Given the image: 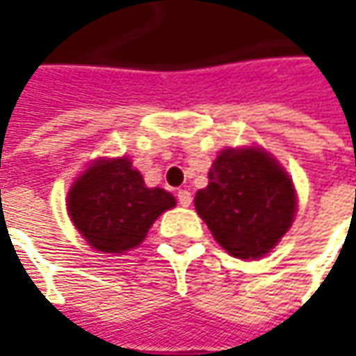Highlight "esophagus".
Returning <instances> with one entry per match:
<instances>
[{
	"instance_id": "esophagus-1",
	"label": "esophagus",
	"mask_w": 356,
	"mask_h": 356,
	"mask_svg": "<svg viewBox=\"0 0 356 356\" xmlns=\"http://www.w3.org/2000/svg\"><path fill=\"white\" fill-rule=\"evenodd\" d=\"M178 202H180V206L188 208L192 204V194L188 190H178Z\"/></svg>"
}]
</instances>
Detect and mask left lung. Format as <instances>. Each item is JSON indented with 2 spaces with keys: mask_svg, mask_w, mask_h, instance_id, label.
Wrapping results in <instances>:
<instances>
[{
  "mask_svg": "<svg viewBox=\"0 0 356 356\" xmlns=\"http://www.w3.org/2000/svg\"><path fill=\"white\" fill-rule=\"evenodd\" d=\"M208 178L194 206L216 241L239 259L271 252L297 212L293 182L280 162L264 148H226Z\"/></svg>",
  "mask_w": 356,
  "mask_h": 356,
  "instance_id": "left-lung-1",
  "label": "left lung"
}]
</instances>
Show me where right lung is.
Wrapping results in <instances>:
<instances>
[{
	"mask_svg": "<svg viewBox=\"0 0 356 356\" xmlns=\"http://www.w3.org/2000/svg\"><path fill=\"white\" fill-rule=\"evenodd\" d=\"M176 206L170 192L146 188L129 158H99L76 178L67 210L92 250L124 253L140 245L160 213Z\"/></svg>",
	"mask_w": 356,
	"mask_h": 356,
	"instance_id": "obj_1",
	"label": "right lung"
}]
</instances>
